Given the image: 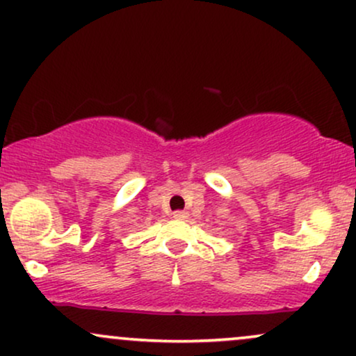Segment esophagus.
Masks as SVG:
<instances>
[{"label":"esophagus","mask_w":356,"mask_h":356,"mask_svg":"<svg viewBox=\"0 0 356 356\" xmlns=\"http://www.w3.org/2000/svg\"><path fill=\"white\" fill-rule=\"evenodd\" d=\"M172 215H174V218H177V220H184V218L188 217V213L186 210H175Z\"/></svg>","instance_id":"esophagus-1"}]
</instances>
